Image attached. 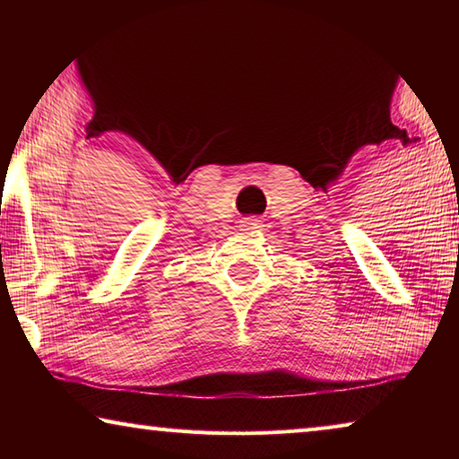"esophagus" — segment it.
Wrapping results in <instances>:
<instances>
[{
  "label": "esophagus",
  "instance_id": "34e87169",
  "mask_svg": "<svg viewBox=\"0 0 459 459\" xmlns=\"http://www.w3.org/2000/svg\"><path fill=\"white\" fill-rule=\"evenodd\" d=\"M243 227H245L247 230L259 229V221H257V219H247V221H243Z\"/></svg>",
  "mask_w": 459,
  "mask_h": 459
}]
</instances>
